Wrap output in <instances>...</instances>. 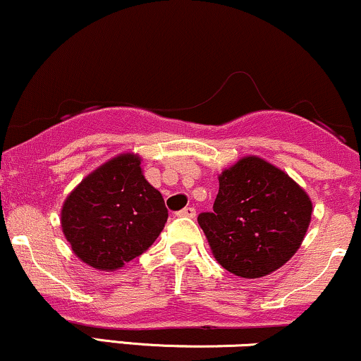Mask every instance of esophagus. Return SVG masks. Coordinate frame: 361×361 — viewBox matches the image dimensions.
<instances>
[{
	"label": "esophagus",
	"mask_w": 361,
	"mask_h": 361,
	"mask_svg": "<svg viewBox=\"0 0 361 361\" xmlns=\"http://www.w3.org/2000/svg\"><path fill=\"white\" fill-rule=\"evenodd\" d=\"M195 214H197V212H195L193 207H185L183 210H180V212H178L180 217H188V219H193Z\"/></svg>",
	"instance_id": "34e87169"
}]
</instances>
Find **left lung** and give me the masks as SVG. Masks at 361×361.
<instances>
[{
    "label": "left lung",
    "mask_w": 361,
    "mask_h": 361,
    "mask_svg": "<svg viewBox=\"0 0 361 361\" xmlns=\"http://www.w3.org/2000/svg\"><path fill=\"white\" fill-rule=\"evenodd\" d=\"M312 202L280 168L244 156L219 175L212 212L198 215L210 251L241 279L276 271L295 255L309 229Z\"/></svg>",
    "instance_id": "8db88e82"
}]
</instances>
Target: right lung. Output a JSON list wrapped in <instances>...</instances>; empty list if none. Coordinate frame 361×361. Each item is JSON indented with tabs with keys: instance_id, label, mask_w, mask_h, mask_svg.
I'll return each instance as SVG.
<instances>
[{
	"instance_id": "right-lung-1",
	"label": "right lung",
	"mask_w": 361,
	"mask_h": 361,
	"mask_svg": "<svg viewBox=\"0 0 361 361\" xmlns=\"http://www.w3.org/2000/svg\"><path fill=\"white\" fill-rule=\"evenodd\" d=\"M166 221L163 195L144 178L134 152L111 157L82 178L61 209L73 252L100 271H115L142 255Z\"/></svg>"
}]
</instances>
